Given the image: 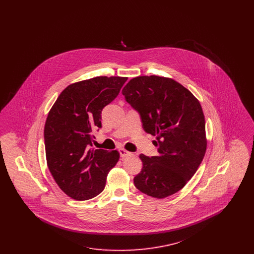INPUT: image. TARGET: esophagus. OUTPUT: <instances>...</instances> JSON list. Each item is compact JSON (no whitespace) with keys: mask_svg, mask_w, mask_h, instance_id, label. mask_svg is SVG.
I'll use <instances>...</instances> for the list:
<instances>
[{"mask_svg":"<svg viewBox=\"0 0 254 254\" xmlns=\"http://www.w3.org/2000/svg\"><path fill=\"white\" fill-rule=\"evenodd\" d=\"M119 153H120L121 157H127V156L131 155V152H129V151L124 149V148H119Z\"/></svg>","mask_w":254,"mask_h":254,"instance_id":"obj_1","label":"esophagus"}]
</instances>
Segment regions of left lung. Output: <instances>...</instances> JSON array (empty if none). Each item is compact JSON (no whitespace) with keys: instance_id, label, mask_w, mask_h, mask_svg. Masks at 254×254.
I'll return each instance as SVG.
<instances>
[{"instance_id":"1","label":"left lung","mask_w":254,"mask_h":254,"mask_svg":"<svg viewBox=\"0 0 254 254\" xmlns=\"http://www.w3.org/2000/svg\"><path fill=\"white\" fill-rule=\"evenodd\" d=\"M145 132L155 136L157 156L140 154L143 168L134 185L143 193L166 198L192 177L205 156V117L199 101L176 81L139 76L122 90Z\"/></svg>"}]
</instances>
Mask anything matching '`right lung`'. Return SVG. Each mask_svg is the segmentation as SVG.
<instances>
[{"instance_id": "add662e5", "label": "right lung", "mask_w": 254, "mask_h": 254, "mask_svg": "<svg viewBox=\"0 0 254 254\" xmlns=\"http://www.w3.org/2000/svg\"><path fill=\"white\" fill-rule=\"evenodd\" d=\"M127 77H95L64 88L45 125L49 171L61 190L85 201L101 193L109 170L119 160L117 150L91 148L94 130L102 127V110L118 96Z\"/></svg>"}]
</instances>
